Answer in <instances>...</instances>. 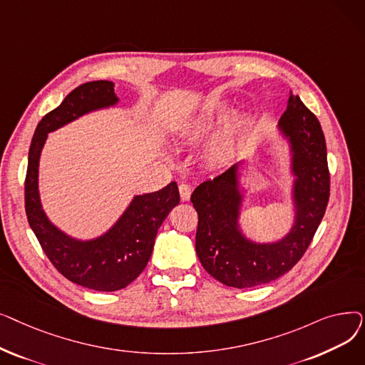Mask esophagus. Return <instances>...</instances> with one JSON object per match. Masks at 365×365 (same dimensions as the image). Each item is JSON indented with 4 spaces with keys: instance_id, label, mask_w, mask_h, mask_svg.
Returning <instances> with one entry per match:
<instances>
[{
    "instance_id": "obj_1",
    "label": "esophagus",
    "mask_w": 365,
    "mask_h": 365,
    "mask_svg": "<svg viewBox=\"0 0 365 365\" xmlns=\"http://www.w3.org/2000/svg\"><path fill=\"white\" fill-rule=\"evenodd\" d=\"M179 192H180V198L183 201H187L190 198V194H192V187H190L187 183H180L179 185Z\"/></svg>"
}]
</instances>
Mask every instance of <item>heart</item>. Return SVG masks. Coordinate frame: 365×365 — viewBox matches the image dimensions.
Wrapping results in <instances>:
<instances>
[{"label": "heart", "mask_w": 365, "mask_h": 365, "mask_svg": "<svg viewBox=\"0 0 365 365\" xmlns=\"http://www.w3.org/2000/svg\"><path fill=\"white\" fill-rule=\"evenodd\" d=\"M222 117H223V112L220 110L205 112L194 123V130L197 133H205L207 130L213 128L222 120ZM242 127H244V121L235 120L227 128L219 133L208 145V149H207L208 157L216 161H226L227 158H231L238 146Z\"/></svg>", "instance_id": "b5f03b06"}]
</instances>
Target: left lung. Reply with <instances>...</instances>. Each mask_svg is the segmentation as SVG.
I'll return each mask as SVG.
<instances>
[{"label":"left lung","instance_id":"obj_1","mask_svg":"<svg viewBox=\"0 0 365 365\" xmlns=\"http://www.w3.org/2000/svg\"><path fill=\"white\" fill-rule=\"evenodd\" d=\"M279 128L292 143L297 207L294 226L284 240L256 244L238 231V164L202 182L190 195L198 213V259L210 275L227 287L248 289L289 272L308 250L329 204L330 171L324 133L318 118L294 93L289 96Z\"/></svg>","mask_w":365,"mask_h":365}]
</instances>
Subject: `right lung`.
I'll return each instance as SVG.
<instances>
[{
  "mask_svg": "<svg viewBox=\"0 0 365 365\" xmlns=\"http://www.w3.org/2000/svg\"><path fill=\"white\" fill-rule=\"evenodd\" d=\"M117 101L110 81H91L73 88L59 106L38 123L29 148L25 179L26 217L46 256L65 278L98 292L121 290L142 274L160 226L180 201L176 182L157 192L134 197L108 234L87 242L66 237L44 215L38 195V163L47 133Z\"/></svg>",
  "mask_w": 365,
  "mask_h": 365,
  "instance_id": "right-lung-1",
  "label": "right lung"
}]
</instances>
